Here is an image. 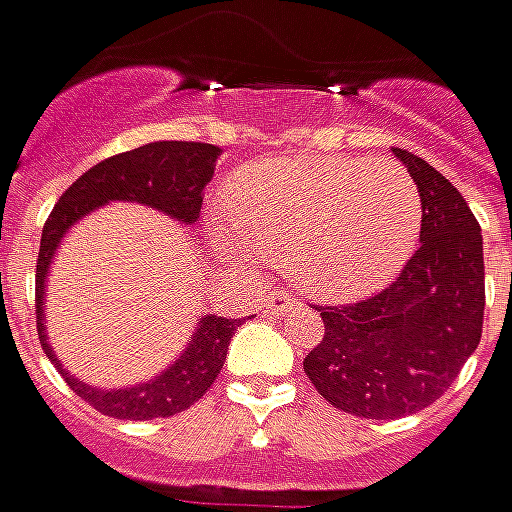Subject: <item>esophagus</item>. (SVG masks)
Returning a JSON list of instances; mask_svg holds the SVG:
<instances>
[{
    "label": "esophagus",
    "mask_w": 512,
    "mask_h": 512,
    "mask_svg": "<svg viewBox=\"0 0 512 512\" xmlns=\"http://www.w3.org/2000/svg\"><path fill=\"white\" fill-rule=\"evenodd\" d=\"M263 313H268V316H285V313H291V310H296L299 307V302L293 299L291 293L285 291H271L268 296H263Z\"/></svg>",
    "instance_id": "1"
}]
</instances>
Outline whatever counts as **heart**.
Here are the masks:
<instances>
[{
	"label": "heart",
	"instance_id": "obj_1",
	"mask_svg": "<svg viewBox=\"0 0 512 512\" xmlns=\"http://www.w3.org/2000/svg\"><path fill=\"white\" fill-rule=\"evenodd\" d=\"M230 224L216 241L282 260L321 299H357L391 282L413 255L424 202L413 174L388 157H271L227 182Z\"/></svg>",
	"mask_w": 512,
	"mask_h": 512
}]
</instances>
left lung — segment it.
I'll return each mask as SVG.
<instances>
[{"label": "left lung", "mask_w": 512, "mask_h": 512, "mask_svg": "<svg viewBox=\"0 0 512 512\" xmlns=\"http://www.w3.org/2000/svg\"><path fill=\"white\" fill-rule=\"evenodd\" d=\"M393 155L421 191V246L385 291L355 305L321 307L324 338L305 357L316 391L360 418L430 407L482 338L480 224L441 171L399 146Z\"/></svg>", "instance_id": "left-lung-1"}]
</instances>
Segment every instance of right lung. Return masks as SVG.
Here are the masks:
<instances>
[{
    "label": "right lung",
    "mask_w": 512,
    "mask_h": 512,
    "mask_svg": "<svg viewBox=\"0 0 512 512\" xmlns=\"http://www.w3.org/2000/svg\"><path fill=\"white\" fill-rule=\"evenodd\" d=\"M221 149L213 144H196V141H157L121 152L96 163L66 194L57 199L55 210L41 232V252L35 266V318H38V338L44 346L46 357L60 368L71 391L80 393L88 405L113 418H130V421H149V418H166L182 413L185 407L199 402L213 380L219 377L230 338L238 330L241 318L202 316L188 349L171 363L155 380L105 391L85 385L77 377L66 374L63 363L49 346L44 324V293L49 263L55 257L57 246L71 224L107 202H141V205L157 207L171 219L182 224H194L202 210L205 188L219 160Z\"/></svg>",
    "instance_id": "1"
}]
</instances>
